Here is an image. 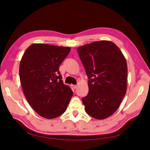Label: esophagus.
Instances as JSON below:
<instances>
[{
    "mask_svg": "<svg viewBox=\"0 0 150 150\" xmlns=\"http://www.w3.org/2000/svg\"><path fill=\"white\" fill-rule=\"evenodd\" d=\"M72 87H73L74 89H76V88H77V87H78V86H77V85H72Z\"/></svg>",
    "mask_w": 150,
    "mask_h": 150,
    "instance_id": "1",
    "label": "esophagus"
}]
</instances>
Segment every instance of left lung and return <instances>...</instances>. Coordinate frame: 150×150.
Returning a JSON list of instances; mask_svg holds the SVG:
<instances>
[{"mask_svg": "<svg viewBox=\"0 0 150 150\" xmlns=\"http://www.w3.org/2000/svg\"><path fill=\"white\" fill-rule=\"evenodd\" d=\"M78 52L89 79V93L82 99L85 111L95 119L107 118L118 109L126 94V59L109 40L84 45Z\"/></svg>", "mask_w": 150, "mask_h": 150, "instance_id": "1", "label": "left lung"}]
</instances>
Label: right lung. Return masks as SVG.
<instances>
[{"label": "right lung", "instance_id": "1", "mask_svg": "<svg viewBox=\"0 0 150 150\" xmlns=\"http://www.w3.org/2000/svg\"><path fill=\"white\" fill-rule=\"evenodd\" d=\"M69 47L33 44L25 50L19 66L22 90L32 108L40 116L53 119L67 108L73 92L63 83L59 68Z\"/></svg>", "mask_w": 150, "mask_h": 150}]
</instances>
